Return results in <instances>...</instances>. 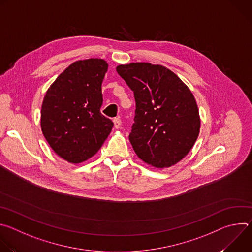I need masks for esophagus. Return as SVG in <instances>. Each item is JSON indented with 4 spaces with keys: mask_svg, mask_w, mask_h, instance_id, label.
I'll return each mask as SVG.
<instances>
[{
    "mask_svg": "<svg viewBox=\"0 0 252 252\" xmlns=\"http://www.w3.org/2000/svg\"><path fill=\"white\" fill-rule=\"evenodd\" d=\"M114 125H115V127H116V128H120L121 126H122V121H121V119H120V118H116V119L114 120Z\"/></svg>",
    "mask_w": 252,
    "mask_h": 252,
    "instance_id": "34e87169",
    "label": "esophagus"
}]
</instances>
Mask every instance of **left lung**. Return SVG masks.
<instances>
[{
  "mask_svg": "<svg viewBox=\"0 0 252 252\" xmlns=\"http://www.w3.org/2000/svg\"><path fill=\"white\" fill-rule=\"evenodd\" d=\"M117 71L134 94L135 116L128 137L136 156L157 168L181 161L192 149L200 128L190 90L160 64L130 63L118 65Z\"/></svg>",
  "mask_w": 252,
  "mask_h": 252,
  "instance_id": "1",
  "label": "left lung"
}]
</instances>
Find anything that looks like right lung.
<instances>
[{"label":"right lung","mask_w":252,"mask_h":252,"mask_svg":"<svg viewBox=\"0 0 252 252\" xmlns=\"http://www.w3.org/2000/svg\"><path fill=\"white\" fill-rule=\"evenodd\" d=\"M107 66L102 59L77 61L56 79L44 97L43 134L53 151L70 163L94 157L114 126L100 113Z\"/></svg>","instance_id":"right-lung-1"}]
</instances>
